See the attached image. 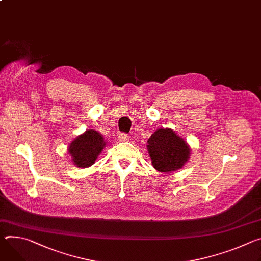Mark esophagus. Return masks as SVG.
Returning a JSON list of instances; mask_svg holds the SVG:
<instances>
[{"label": "esophagus", "instance_id": "34e87169", "mask_svg": "<svg viewBox=\"0 0 261 261\" xmlns=\"http://www.w3.org/2000/svg\"><path fill=\"white\" fill-rule=\"evenodd\" d=\"M129 139V135L126 134V133H120L118 134V140L121 141H126Z\"/></svg>", "mask_w": 261, "mask_h": 261}]
</instances>
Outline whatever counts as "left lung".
<instances>
[{"instance_id":"8db88e82","label":"left lung","mask_w":261,"mask_h":261,"mask_svg":"<svg viewBox=\"0 0 261 261\" xmlns=\"http://www.w3.org/2000/svg\"><path fill=\"white\" fill-rule=\"evenodd\" d=\"M147 148L152 165L161 173L178 171L191 155L186 141L170 128L156 130L148 139Z\"/></svg>"}]
</instances>
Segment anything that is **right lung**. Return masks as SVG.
Instances as JSON below:
<instances>
[{
	"mask_svg": "<svg viewBox=\"0 0 261 261\" xmlns=\"http://www.w3.org/2000/svg\"><path fill=\"white\" fill-rule=\"evenodd\" d=\"M106 146L104 137L96 130H86L69 144L68 153L78 168H88L97 160Z\"/></svg>",
	"mask_w": 261,
	"mask_h": 261,
	"instance_id": "right-lung-1",
	"label": "right lung"
}]
</instances>
